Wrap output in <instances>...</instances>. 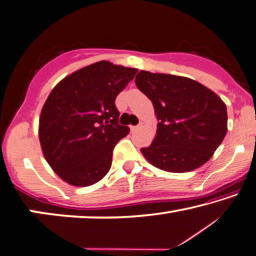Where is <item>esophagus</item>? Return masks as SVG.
Returning a JSON list of instances; mask_svg holds the SVG:
<instances>
[{"mask_svg": "<svg viewBox=\"0 0 256 256\" xmlns=\"http://www.w3.org/2000/svg\"><path fill=\"white\" fill-rule=\"evenodd\" d=\"M140 126H141V125H136V126H133V125H132V126L130 128H131V131L133 132V131H136V130H138Z\"/></svg>", "mask_w": 256, "mask_h": 256, "instance_id": "34e87169", "label": "esophagus"}]
</instances>
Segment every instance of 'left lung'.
<instances>
[{"label":"left lung","mask_w":256,"mask_h":256,"mask_svg":"<svg viewBox=\"0 0 256 256\" xmlns=\"http://www.w3.org/2000/svg\"><path fill=\"white\" fill-rule=\"evenodd\" d=\"M136 85L152 102L158 130L141 148L152 166L188 172L212 158L228 131L226 106L207 87L186 77L140 71Z\"/></svg>","instance_id":"obj_1"}]
</instances>
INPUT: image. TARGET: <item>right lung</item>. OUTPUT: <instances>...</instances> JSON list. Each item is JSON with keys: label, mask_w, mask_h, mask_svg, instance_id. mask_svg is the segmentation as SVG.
Instances as JSON below:
<instances>
[{"label": "right lung", "mask_w": 256, "mask_h": 256, "mask_svg": "<svg viewBox=\"0 0 256 256\" xmlns=\"http://www.w3.org/2000/svg\"><path fill=\"white\" fill-rule=\"evenodd\" d=\"M136 71L100 60L68 76L49 94L40 144L49 166L68 184L90 186L108 174L114 148L130 132L118 123L115 100Z\"/></svg>", "instance_id": "obj_1"}]
</instances>
